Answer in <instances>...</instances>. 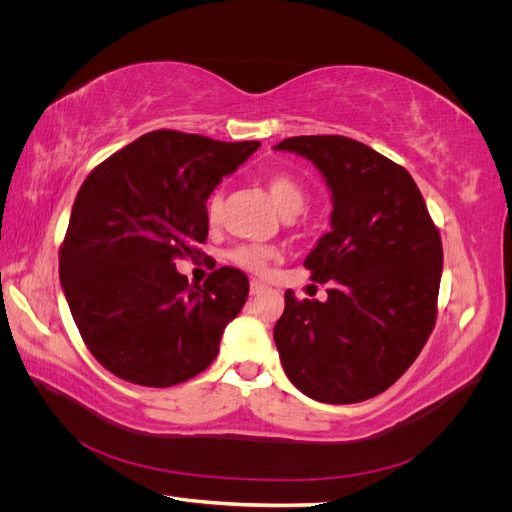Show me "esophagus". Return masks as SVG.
Returning <instances> with one entry per match:
<instances>
[{"label": "esophagus", "mask_w": 512, "mask_h": 512, "mask_svg": "<svg viewBox=\"0 0 512 512\" xmlns=\"http://www.w3.org/2000/svg\"><path fill=\"white\" fill-rule=\"evenodd\" d=\"M265 290H267V286L262 284V282H256V280H254V282L250 284V292H252V294H260V292H265Z\"/></svg>", "instance_id": "obj_1"}]
</instances>
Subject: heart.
Here are the masks:
<instances>
[{"label":"heart","instance_id":"1","mask_svg":"<svg viewBox=\"0 0 512 512\" xmlns=\"http://www.w3.org/2000/svg\"><path fill=\"white\" fill-rule=\"evenodd\" d=\"M265 185L273 198L275 207L280 209L286 218H292L305 209L307 205V190L305 185L288 173H269L265 177ZM222 213V192L215 190L207 203V218L209 222H218ZM277 252L269 245H256V243H245L239 245L237 250H232L230 260L235 262L237 267L252 271V273H265L269 262L275 260Z\"/></svg>","mask_w":512,"mask_h":512}]
</instances>
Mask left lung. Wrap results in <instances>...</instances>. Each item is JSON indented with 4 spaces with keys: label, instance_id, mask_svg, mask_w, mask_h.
Here are the masks:
<instances>
[{
    "label": "left lung",
    "instance_id": "1",
    "mask_svg": "<svg viewBox=\"0 0 512 512\" xmlns=\"http://www.w3.org/2000/svg\"><path fill=\"white\" fill-rule=\"evenodd\" d=\"M277 151L314 162L333 194L331 232L305 269L329 299L286 290L273 339L301 393L359 404L395 384L438 316L442 239L404 166L346 136H292Z\"/></svg>",
    "mask_w": 512,
    "mask_h": 512
}]
</instances>
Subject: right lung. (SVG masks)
<instances>
[{
	"label": "right lung",
	"instance_id": "obj_1",
	"mask_svg": "<svg viewBox=\"0 0 512 512\" xmlns=\"http://www.w3.org/2000/svg\"><path fill=\"white\" fill-rule=\"evenodd\" d=\"M260 147L156 130L91 170L59 247V280L85 346L111 374L166 389L205 371L250 282L235 267L190 286L177 258L200 256L207 198Z\"/></svg>",
	"mask_w": 512,
	"mask_h": 512
}]
</instances>
